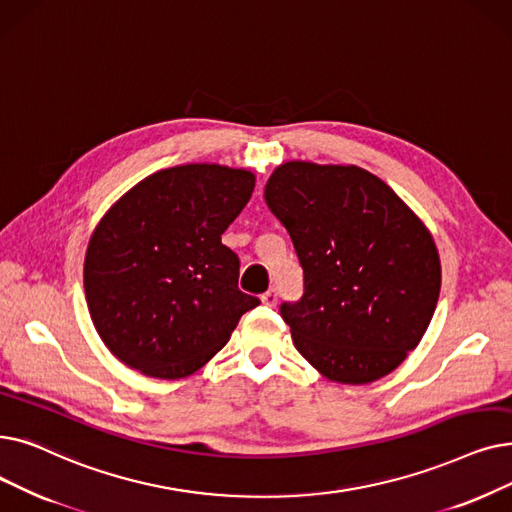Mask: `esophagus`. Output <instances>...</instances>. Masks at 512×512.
I'll return each mask as SVG.
<instances>
[{
    "label": "esophagus",
    "mask_w": 512,
    "mask_h": 512,
    "mask_svg": "<svg viewBox=\"0 0 512 512\" xmlns=\"http://www.w3.org/2000/svg\"><path fill=\"white\" fill-rule=\"evenodd\" d=\"M261 301H263V305H268V307H276V303H278V293L274 291V288H270L268 293H263V295H261Z\"/></svg>",
    "instance_id": "1"
}]
</instances>
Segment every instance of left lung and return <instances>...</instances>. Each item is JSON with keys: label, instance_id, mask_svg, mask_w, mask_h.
<instances>
[{"label": "left lung", "instance_id": "left-lung-1", "mask_svg": "<svg viewBox=\"0 0 512 512\" xmlns=\"http://www.w3.org/2000/svg\"><path fill=\"white\" fill-rule=\"evenodd\" d=\"M263 196L303 268V297L280 305L297 351L345 385L393 372L420 343L439 299L441 265L427 226L355 165L284 163Z\"/></svg>", "mask_w": 512, "mask_h": 512}]
</instances>
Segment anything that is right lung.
Wrapping results in <instances>:
<instances>
[{
  "label": "right lung",
  "mask_w": 512,
  "mask_h": 512,
  "mask_svg": "<svg viewBox=\"0 0 512 512\" xmlns=\"http://www.w3.org/2000/svg\"><path fill=\"white\" fill-rule=\"evenodd\" d=\"M253 188L247 169L180 165L148 175L100 219L83 263L85 299L123 364L182 379L259 305L238 288V255L221 242Z\"/></svg>",
  "instance_id": "right-lung-1"
}]
</instances>
